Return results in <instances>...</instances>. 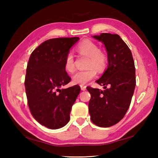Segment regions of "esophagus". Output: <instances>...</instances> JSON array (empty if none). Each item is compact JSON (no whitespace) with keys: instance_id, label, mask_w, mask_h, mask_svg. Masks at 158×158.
I'll list each match as a JSON object with an SVG mask.
<instances>
[{"instance_id":"obj_1","label":"esophagus","mask_w":158,"mask_h":158,"mask_svg":"<svg viewBox=\"0 0 158 158\" xmlns=\"http://www.w3.org/2000/svg\"><path fill=\"white\" fill-rule=\"evenodd\" d=\"M80 87H81V90H85V89H86V86H85V85L84 84L80 85Z\"/></svg>"}]
</instances>
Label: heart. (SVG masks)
Masks as SVG:
<instances>
[{"label": "heart", "instance_id": "1", "mask_svg": "<svg viewBox=\"0 0 158 158\" xmlns=\"http://www.w3.org/2000/svg\"><path fill=\"white\" fill-rule=\"evenodd\" d=\"M77 52L80 56L88 57L86 61L87 69L77 71L73 76V81L74 84H85L95 78L97 72L105 70L108 62L106 53L100 49V46L96 42L85 40L77 45ZM64 68L68 73H73L75 69L74 56L71 52L67 53L64 58Z\"/></svg>", "mask_w": 158, "mask_h": 158}]
</instances>
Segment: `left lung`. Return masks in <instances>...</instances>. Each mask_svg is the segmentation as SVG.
<instances>
[{"mask_svg":"<svg viewBox=\"0 0 158 158\" xmlns=\"http://www.w3.org/2000/svg\"><path fill=\"white\" fill-rule=\"evenodd\" d=\"M106 47L108 67L96 81L105 90L87 87L90 93V120L99 127H108L123 118L130 107L136 85L135 67L129 47L118 35L101 33L93 36Z\"/></svg>","mask_w":158,"mask_h":158,"instance_id":"left-lung-1","label":"left lung"}]
</instances>
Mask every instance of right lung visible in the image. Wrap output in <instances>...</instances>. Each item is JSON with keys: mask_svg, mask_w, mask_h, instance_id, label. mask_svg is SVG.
Masks as SVG:
<instances>
[{"mask_svg": "<svg viewBox=\"0 0 158 158\" xmlns=\"http://www.w3.org/2000/svg\"><path fill=\"white\" fill-rule=\"evenodd\" d=\"M78 37L44 41L32 52L26 68L25 89L32 116L52 130L69 121L72 106L79 94V85L60 89L71 81L64 68V58Z\"/></svg>", "mask_w": 158, "mask_h": 158, "instance_id": "add662e5", "label": "right lung"}]
</instances>
